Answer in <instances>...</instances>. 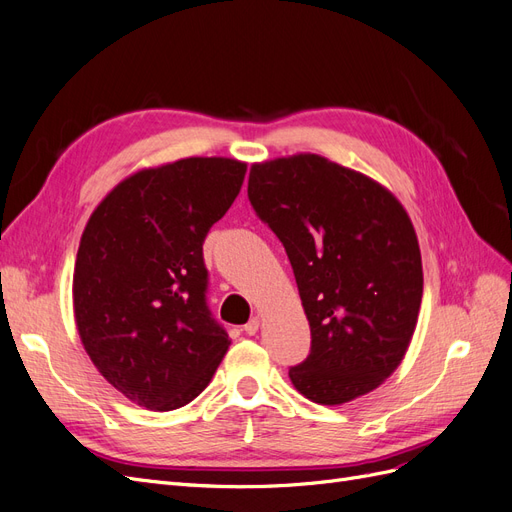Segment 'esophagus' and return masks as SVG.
Segmentation results:
<instances>
[{
    "instance_id": "esophagus-1",
    "label": "esophagus",
    "mask_w": 512,
    "mask_h": 512,
    "mask_svg": "<svg viewBox=\"0 0 512 512\" xmlns=\"http://www.w3.org/2000/svg\"><path fill=\"white\" fill-rule=\"evenodd\" d=\"M258 327H260V318H258V316H254L250 322L245 324L243 331H245L247 335H256V333H258Z\"/></svg>"
}]
</instances>
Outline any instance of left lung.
<instances>
[{
	"label": "left lung",
	"instance_id": "8db88e82",
	"mask_svg": "<svg viewBox=\"0 0 512 512\" xmlns=\"http://www.w3.org/2000/svg\"><path fill=\"white\" fill-rule=\"evenodd\" d=\"M247 196L282 241L312 331L288 376L301 395L342 406L404 361L423 299L414 226L371 177L316 153L252 164Z\"/></svg>",
	"mask_w": 512,
	"mask_h": 512
}]
</instances>
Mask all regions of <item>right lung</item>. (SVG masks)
<instances>
[{
  "label": "right lung",
  "instance_id": "add662e5",
  "mask_svg": "<svg viewBox=\"0 0 512 512\" xmlns=\"http://www.w3.org/2000/svg\"><path fill=\"white\" fill-rule=\"evenodd\" d=\"M247 164L183 158L117 183L74 262V320L108 384L168 412L207 389L230 346L207 307L203 243L235 203Z\"/></svg>",
  "mask_w": 512,
  "mask_h": 512
}]
</instances>
